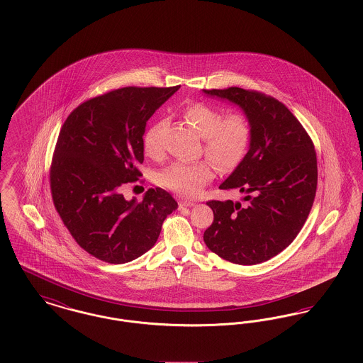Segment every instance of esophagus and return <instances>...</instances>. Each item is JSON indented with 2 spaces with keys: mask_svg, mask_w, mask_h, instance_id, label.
<instances>
[{
  "mask_svg": "<svg viewBox=\"0 0 363 363\" xmlns=\"http://www.w3.org/2000/svg\"><path fill=\"white\" fill-rule=\"evenodd\" d=\"M178 206H179V208L193 207L194 203L190 201V200H181V201L178 203Z\"/></svg>",
  "mask_w": 363,
  "mask_h": 363,
  "instance_id": "esophagus-1",
  "label": "esophagus"
}]
</instances>
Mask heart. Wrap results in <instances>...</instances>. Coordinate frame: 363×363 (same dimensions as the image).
<instances>
[{
  "label": "heart",
  "instance_id": "b5f03b06",
  "mask_svg": "<svg viewBox=\"0 0 363 363\" xmlns=\"http://www.w3.org/2000/svg\"><path fill=\"white\" fill-rule=\"evenodd\" d=\"M184 118L203 138V150L209 160L193 163L174 162L156 175L159 185L186 197L199 194L215 177V166L220 173L235 170L247 152L252 126L243 113L223 116L219 108L207 104H193L184 111ZM162 123H155L144 135L145 154L159 155L162 147L157 133Z\"/></svg>",
  "mask_w": 363,
  "mask_h": 363
}]
</instances>
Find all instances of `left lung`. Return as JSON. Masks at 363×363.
<instances>
[{"label": "left lung", "mask_w": 363, "mask_h": 363, "mask_svg": "<svg viewBox=\"0 0 363 363\" xmlns=\"http://www.w3.org/2000/svg\"><path fill=\"white\" fill-rule=\"evenodd\" d=\"M203 91L238 104L252 126L247 154L219 186L241 191L245 203L208 201L213 222L204 242L230 262H264L295 240L309 216L317 189L314 144L293 113L269 95L238 86Z\"/></svg>", "instance_id": "obj_1"}]
</instances>
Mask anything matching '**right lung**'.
<instances>
[{
  "label": "right lung",
  "instance_id": "right-lung-1",
  "mask_svg": "<svg viewBox=\"0 0 363 363\" xmlns=\"http://www.w3.org/2000/svg\"><path fill=\"white\" fill-rule=\"evenodd\" d=\"M179 86H123L77 106L64 122L50 166L52 203L86 253L123 264L148 252L178 204L166 190L148 189L141 203L122 186L143 175V135L156 110Z\"/></svg>",
  "mask_w": 363,
  "mask_h": 363
}]
</instances>
